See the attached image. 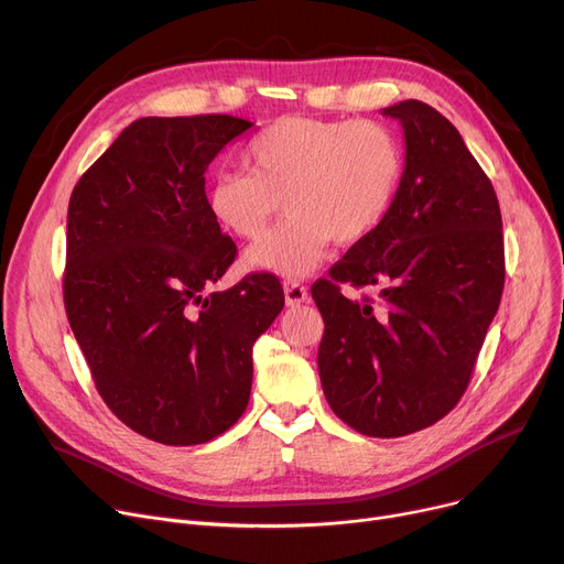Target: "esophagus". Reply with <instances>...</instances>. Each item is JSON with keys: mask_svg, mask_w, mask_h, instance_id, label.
Instances as JSON below:
<instances>
[{"mask_svg": "<svg viewBox=\"0 0 564 564\" xmlns=\"http://www.w3.org/2000/svg\"><path fill=\"white\" fill-rule=\"evenodd\" d=\"M283 292H285V304L288 306H300V304L308 302V290L302 283L290 281V283L283 285Z\"/></svg>", "mask_w": 564, "mask_h": 564, "instance_id": "1", "label": "esophagus"}]
</instances>
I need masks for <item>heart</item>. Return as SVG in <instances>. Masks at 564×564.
Listing matches in <instances>:
<instances>
[{
	"mask_svg": "<svg viewBox=\"0 0 564 564\" xmlns=\"http://www.w3.org/2000/svg\"><path fill=\"white\" fill-rule=\"evenodd\" d=\"M247 171H219L205 187L213 219L240 240H256L285 205V219L245 256L249 270L304 279L332 240L349 247L391 213L404 151L383 123L285 116L245 148Z\"/></svg>",
	"mask_w": 564,
	"mask_h": 564,
	"instance_id": "heart-1",
	"label": "heart"
}]
</instances>
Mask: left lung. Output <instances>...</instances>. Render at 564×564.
Returning <instances> with one entry per match:
<instances>
[{
	"mask_svg": "<svg viewBox=\"0 0 564 564\" xmlns=\"http://www.w3.org/2000/svg\"><path fill=\"white\" fill-rule=\"evenodd\" d=\"M404 130L391 213L311 294L324 319L317 368L336 416L366 436L425 430L455 409L506 283L496 192L457 128L434 107L381 109ZM382 302L347 301L339 283Z\"/></svg>",
	"mask_w": 564,
	"mask_h": 564,
	"instance_id": "8db88e82",
	"label": "left lung"
}]
</instances>
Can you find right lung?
Here are the masks:
<instances>
[{"label":"right lung","instance_id":"right-lung-1","mask_svg":"<svg viewBox=\"0 0 564 564\" xmlns=\"http://www.w3.org/2000/svg\"><path fill=\"white\" fill-rule=\"evenodd\" d=\"M251 126L226 113L139 118L68 203L70 329L113 416L164 446L237 423L253 343L285 302L272 274L210 292L237 249L207 210L205 171Z\"/></svg>","mask_w":564,"mask_h":564}]
</instances>
